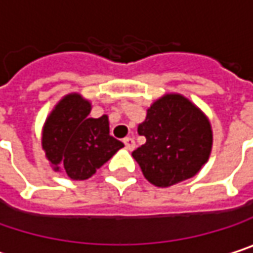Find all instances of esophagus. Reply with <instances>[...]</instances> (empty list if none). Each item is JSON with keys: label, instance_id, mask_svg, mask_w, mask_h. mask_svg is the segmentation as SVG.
Returning <instances> with one entry per match:
<instances>
[{"label": "esophagus", "instance_id": "34e87169", "mask_svg": "<svg viewBox=\"0 0 253 253\" xmlns=\"http://www.w3.org/2000/svg\"><path fill=\"white\" fill-rule=\"evenodd\" d=\"M123 143H125V146H126L127 150H133L134 149V146H136L133 137H125V139H123Z\"/></svg>", "mask_w": 253, "mask_h": 253}]
</instances>
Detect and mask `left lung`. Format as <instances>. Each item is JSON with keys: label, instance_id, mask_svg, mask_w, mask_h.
<instances>
[{"label": "left lung", "instance_id": "8db88e82", "mask_svg": "<svg viewBox=\"0 0 253 253\" xmlns=\"http://www.w3.org/2000/svg\"><path fill=\"white\" fill-rule=\"evenodd\" d=\"M137 133L146 143L131 155L145 178L156 187H169L194 176L211 150V128L206 116L178 94L150 105Z\"/></svg>", "mask_w": 253, "mask_h": 253}]
</instances>
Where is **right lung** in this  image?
<instances>
[{
	"label": "right lung",
	"instance_id": "obj_1",
	"mask_svg": "<svg viewBox=\"0 0 253 253\" xmlns=\"http://www.w3.org/2000/svg\"><path fill=\"white\" fill-rule=\"evenodd\" d=\"M91 105L78 94L66 95L43 127L42 146L47 159L71 179H88L125 145L110 136L108 119L88 117Z\"/></svg>",
	"mask_w": 253,
	"mask_h": 253
}]
</instances>
